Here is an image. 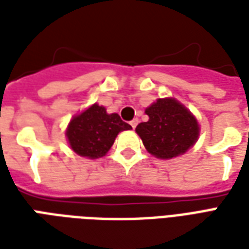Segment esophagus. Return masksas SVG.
Wrapping results in <instances>:
<instances>
[{
  "mask_svg": "<svg viewBox=\"0 0 249 249\" xmlns=\"http://www.w3.org/2000/svg\"><path fill=\"white\" fill-rule=\"evenodd\" d=\"M129 124H130V126H132V128L135 129L136 126H137V124H139V120H137V119H133V120H132V121H130Z\"/></svg>",
  "mask_w": 249,
  "mask_h": 249,
  "instance_id": "esophagus-1",
  "label": "esophagus"
}]
</instances>
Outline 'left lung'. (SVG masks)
<instances>
[{
    "label": "left lung",
    "mask_w": 249,
    "mask_h": 249,
    "mask_svg": "<svg viewBox=\"0 0 249 249\" xmlns=\"http://www.w3.org/2000/svg\"><path fill=\"white\" fill-rule=\"evenodd\" d=\"M145 113L149 120L137 125L136 132L153 156L172 159L183 155L197 140V121L176 100L159 98L146 108Z\"/></svg>",
    "instance_id": "8db88e82"
}]
</instances>
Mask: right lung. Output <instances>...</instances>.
<instances>
[{
	"label": "right lung",
	"mask_w": 249,
	"mask_h": 249,
	"mask_svg": "<svg viewBox=\"0 0 249 249\" xmlns=\"http://www.w3.org/2000/svg\"><path fill=\"white\" fill-rule=\"evenodd\" d=\"M132 129L117 113L108 114L97 104L73 117L66 129V137L77 155L89 159L105 156L121 130Z\"/></svg>",
	"instance_id": "add662e5"
}]
</instances>
